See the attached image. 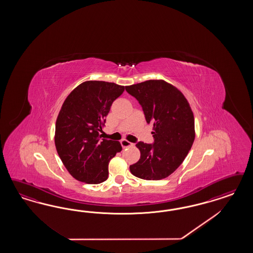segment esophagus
<instances>
[{"label": "esophagus", "mask_w": 253, "mask_h": 253, "mask_svg": "<svg viewBox=\"0 0 253 253\" xmlns=\"http://www.w3.org/2000/svg\"><path fill=\"white\" fill-rule=\"evenodd\" d=\"M121 144H122V146L123 147H130V146H133V144L132 143H130L129 141H127V140H122L121 141Z\"/></svg>", "instance_id": "obj_1"}]
</instances>
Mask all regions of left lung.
Returning a JSON list of instances; mask_svg holds the SVG:
<instances>
[{
  "label": "left lung",
  "mask_w": 253,
  "mask_h": 253,
  "mask_svg": "<svg viewBox=\"0 0 253 253\" xmlns=\"http://www.w3.org/2000/svg\"><path fill=\"white\" fill-rule=\"evenodd\" d=\"M143 107L147 123H153L154 144L139 142V161L130 165L134 176L161 180L184 161L195 140L191 107L183 92L163 80H149L125 86Z\"/></svg>",
  "instance_id": "8db88e82"
}]
</instances>
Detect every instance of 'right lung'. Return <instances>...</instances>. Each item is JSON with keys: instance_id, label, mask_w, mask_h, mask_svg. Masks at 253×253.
I'll return each instance as SVG.
<instances>
[{"instance_id": "right-lung-1", "label": "right lung", "mask_w": 253, "mask_h": 253, "mask_svg": "<svg viewBox=\"0 0 253 253\" xmlns=\"http://www.w3.org/2000/svg\"><path fill=\"white\" fill-rule=\"evenodd\" d=\"M124 86L102 81H87L71 91L55 123L54 145L70 175L85 184H97L108 176V163L123 147L120 142L103 139L112 103Z\"/></svg>"}]
</instances>
